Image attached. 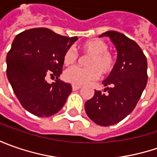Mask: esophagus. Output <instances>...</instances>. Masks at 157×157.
I'll use <instances>...</instances> for the list:
<instances>
[{
  "instance_id": "34e87169",
  "label": "esophagus",
  "mask_w": 157,
  "mask_h": 157,
  "mask_svg": "<svg viewBox=\"0 0 157 157\" xmlns=\"http://www.w3.org/2000/svg\"><path fill=\"white\" fill-rule=\"evenodd\" d=\"M81 86H75V85H72V90L73 91H77V90H78V89H80Z\"/></svg>"
}]
</instances>
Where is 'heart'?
<instances>
[{
    "instance_id": "1",
    "label": "heart",
    "mask_w": 157,
    "mask_h": 157,
    "mask_svg": "<svg viewBox=\"0 0 157 157\" xmlns=\"http://www.w3.org/2000/svg\"><path fill=\"white\" fill-rule=\"evenodd\" d=\"M108 44L100 39L90 40L82 45L85 54L90 55L86 60V68L73 66L64 71L63 78L67 82L75 86H82L98 78L101 74L111 72L114 66V58L108 52ZM78 53L74 46H70L63 54V63L70 65L75 62Z\"/></svg>"
}]
</instances>
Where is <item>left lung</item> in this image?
Masks as SVG:
<instances>
[{"label":"left lung","mask_w":157,"mask_h":157,"mask_svg":"<svg viewBox=\"0 0 157 157\" xmlns=\"http://www.w3.org/2000/svg\"><path fill=\"white\" fill-rule=\"evenodd\" d=\"M102 36L109 37L115 46L117 59L102 82L107 94L95 91L85 109L94 122L107 127L120 122L135 109L148 82V63L140 46L123 34L109 30L101 34Z\"/></svg>","instance_id":"8db88e82"}]
</instances>
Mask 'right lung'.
Returning a JSON list of instances; mask_svg holds the SVG:
<instances>
[{
	"mask_svg": "<svg viewBox=\"0 0 157 157\" xmlns=\"http://www.w3.org/2000/svg\"><path fill=\"white\" fill-rule=\"evenodd\" d=\"M78 40L36 28L18 34L7 55V77L21 105L30 113L49 117L60 111L70 94L71 84L58 79L63 54ZM56 75L52 84L46 75Z\"/></svg>",
	"mask_w": 157,
	"mask_h": 157,
	"instance_id": "right-lung-1",
	"label": "right lung"
}]
</instances>
